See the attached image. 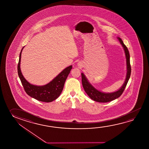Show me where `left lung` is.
Here are the masks:
<instances>
[{"instance_id": "left-lung-1", "label": "left lung", "mask_w": 149, "mask_h": 149, "mask_svg": "<svg viewBox=\"0 0 149 149\" xmlns=\"http://www.w3.org/2000/svg\"><path fill=\"white\" fill-rule=\"evenodd\" d=\"M120 43L122 44V46L124 50L125 56L126 58V64H127V73L126 77L124 84L119 90L115 92L111 93H102L100 91L96 89L95 87L90 84L88 79L82 73H81V80L83 88L85 91L86 93L92 100L98 102H108L119 98L122 95L125 88L127 85V83L129 81L130 74H131V66L130 64V55L129 51L127 49V47L125 45L122 39L120 37H117Z\"/></svg>"}]
</instances>
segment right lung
I'll use <instances>...</instances> for the list:
<instances>
[{"label": "right lung", "instance_id": "right-lung-1", "mask_svg": "<svg viewBox=\"0 0 149 149\" xmlns=\"http://www.w3.org/2000/svg\"><path fill=\"white\" fill-rule=\"evenodd\" d=\"M24 47V46L22 48L20 52L17 65V73L25 92L30 97L42 102H50L56 100L59 97L62 91L64 83L70 73L72 66L70 65L67 67L58 75L56 76L52 81L45 85H32L25 79L20 68L21 53Z\"/></svg>", "mask_w": 149, "mask_h": 149}]
</instances>
